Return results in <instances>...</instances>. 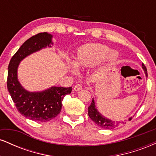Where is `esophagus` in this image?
Wrapping results in <instances>:
<instances>
[{"mask_svg":"<svg viewBox=\"0 0 156 156\" xmlns=\"http://www.w3.org/2000/svg\"><path fill=\"white\" fill-rule=\"evenodd\" d=\"M81 89H82V85L80 83L76 84L74 87V90L76 91V92H78V91H80Z\"/></svg>","mask_w":156,"mask_h":156,"instance_id":"1","label":"esophagus"}]
</instances>
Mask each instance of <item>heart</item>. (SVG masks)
<instances>
[{"label": "heart", "mask_w": 156, "mask_h": 156, "mask_svg": "<svg viewBox=\"0 0 156 156\" xmlns=\"http://www.w3.org/2000/svg\"><path fill=\"white\" fill-rule=\"evenodd\" d=\"M119 53L110 50L108 46L99 43L82 45L78 49L74 64H68V68L73 73H76V68L89 67L103 62L105 67L112 65L117 60Z\"/></svg>", "instance_id": "b5f03b06"}]
</instances>
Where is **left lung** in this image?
Masks as SVG:
<instances>
[{"label":"left lung","mask_w":156,"mask_h":156,"mask_svg":"<svg viewBox=\"0 0 156 156\" xmlns=\"http://www.w3.org/2000/svg\"><path fill=\"white\" fill-rule=\"evenodd\" d=\"M142 66V69L144 70V73H145L146 77H147V68L144 65V64H141ZM88 114L89 117L91 118V119L95 123L96 125H98V126L101 127V128L103 129H114V128H117V127L119 126V125L124 124V122H115L113 121L112 119H109L108 118L105 117L104 116L102 115L98 110L97 109V107L95 105V103H94V98H92V103L89 105L88 108ZM132 117L128 118V120H131Z\"/></svg>","instance_id":"left-lung-1"}]
</instances>
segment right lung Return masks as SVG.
Returning <instances> with one entry per match:
<instances>
[{
  "instance_id": "add662e5",
  "label": "right lung",
  "mask_w": 156,
  "mask_h": 156,
  "mask_svg": "<svg viewBox=\"0 0 156 156\" xmlns=\"http://www.w3.org/2000/svg\"><path fill=\"white\" fill-rule=\"evenodd\" d=\"M53 35L39 33L27 39L12 56L8 67L7 89L18 112L34 121L48 122L61 112L64 96L70 94L72 87H51L39 92H29L21 85L17 77L20 63L28 55L46 48H51Z\"/></svg>"
}]
</instances>
